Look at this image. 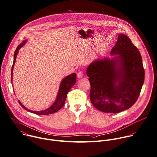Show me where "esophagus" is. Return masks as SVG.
Listing matches in <instances>:
<instances>
[{
  "mask_svg": "<svg viewBox=\"0 0 157 157\" xmlns=\"http://www.w3.org/2000/svg\"><path fill=\"white\" fill-rule=\"evenodd\" d=\"M82 77H83V74H82V72H78L77 73V77L79 78H82Z\"/></svg>",
  "mask_w": 157,
  "mask_h": 157,
  "instance_id": "esophagus-1",
  "label": "esophagus"
}]
</instances>
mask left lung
Returning <instances> with one entry per match:
<instances>
[{"mask_svg": "<svg viewBox=\"0 0 157 157\" xmlns=\"http://www.w3.org/2000/svg\"><path fill=\"white\" fill-rule=\"evenodd\" d=\"M110 55L118 56L93 61L87 67L86 75L94 107L117 113L136 102L144 81V69L139 51L124 34H119Z\"/></svg>", "mask_w": 157, "mask_h": 157, "instance_id": "8db88e82", "label": "left lung"}]
</instances>
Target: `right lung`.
<instances>
[{
    "instance_id": "right-lung-1",
    "label": "right lung",
    "mask_w": 157,
    "mask_h": 157,
    "mask_svg": "<svg viewBox=\"0 0 157 157\" xmlns=\"http://www.w3.org/2000/svg\"><path fill=\"white\" fill-rule=\"evenodd\" d=\"M26 40L23 41L20 45H19L15 52V54H14V59H13V63L12 65V78H13V67H14V64L16 61V58H17V56L18 55V51L19 50L26 44ZM76 74L75 73H73L67 77H66L64 79H63V80L61 82L60 86H59V89L58 91V96L56 97V101L48 109L44 110H41V111H33L31 110L28 109V108L25 107L20 101H18L19 104L21 105V106L25 109L26 110H27L28 112L39 115H48V114H52L53 113L56 112L57 111H58L59 110H60L64 105L66 98H67V95L68 92L69 91V90H71V88L74 85V84L76 82Z\"/></svg>"
}]
</instances>
